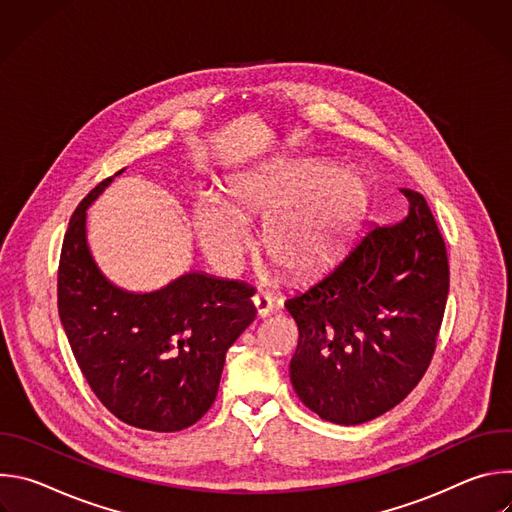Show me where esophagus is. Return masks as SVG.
Here are the masks:
<instances>
[{
	"label": "esophagus",
	"mask_w": 512,
	"mask_h": 512,
	"mask_svg": "<svg viewBox=\"0 0 512 512\" xmlns=\"http://www.w3.org/2000/svg\"><path fill=\"white\" fill-rule=\"evenodd\" d=\"M253 306H255L257 318H267L273 310V300L267 294H257V296H253Z\"/></svg>",
	"instance_id": "esophagus-1"
}]
</instances>
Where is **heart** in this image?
<instances>
[{
	"label": "heart",
	"mask_w": 512,
	"mask_h": 512,
	"mask_svg": "<svg viewBox=\"0 0 512 512\" xmlns=\"http://www.w3.org/2000/svg\"><path fill=\"white\" fill-rule=\"evenodd\" d=\"M227 196L198 190L192 225L206 259L233 271L251 241L245 214L267 212L263 239L269 255L285 269L310 271L346 239L364 200V186L352 172L241 174L227 184Z\"/></svg>",
	"instance_id": "obj_1"
}]
</instances>
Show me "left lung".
Returning a JSON list of instances; mask_svg holds the SVG:
<instances>
[{
  "label": "left lung",
  "instance_id": "8db88e82",
  "mask_svg": "<svg viewBox=\"0 0 512 512\" xmlns=\"http://www.w3.org/2000/svg\"><path fill=\"white\" fill-rule=\"evenodd\" d=\"M401 192L403 221L364 229L330 271L285 302L300 330L291 385L332 423L358 425L399 405L435 350L450 289L446 243L425 198Z\"/></svg>",
  "mask_w": 512,
  "mask_h": 512
}]
</instances>
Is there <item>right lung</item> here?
Listing matches in <instances>:
<instances>
[{"label": "right lung", "instance_id": "add662e5", "mask_svg": "<svg viewBox=\"0 0 512 512\" xmlns=\"http://www.w3.org/2000/svg\"><path fill=\"white\" fill-rule=\"evenodd\" d=\"M115 176L97 184L70 218L58 265V316L87 383L117 419L180 431L214 403L227 350L255 320L253 289L202 271L148 294L111 283L87 245V208Z\"/></svg>", "mask_w": 512, "mask_h": 512}]
</instances>
